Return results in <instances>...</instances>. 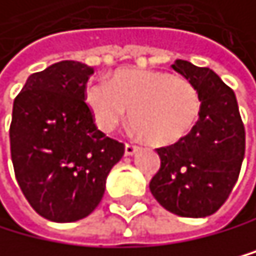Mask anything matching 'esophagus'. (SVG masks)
I'll list each match as a JSON object with an SVG mask.
<instances>
[{
    "instance_id": "1",
    "label": "esophagus",
    "mask_w": 256,
    "mask_h": 256,
    "mask_svg": "<svg viewBox=\"0 0 256 256\" xmlns=\"http://www.w3.org/2000/svg\"><path fill=\"white\" fill-rule=\"evenodd\" d=\"M137 150H138V146L136 144H132V142L126 144V154H127V156H132V154L136 153Z\"/></svg>"
}]
</instances>
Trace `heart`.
<instances>
[{
    "label": "heart",
    "instance_id": "heart-1",
    "mask_svg": "<svg viewBox=\"0 0 256 256\" xmlns=\"http://www.w3.org/2000/svg\"><path fill=\"white\" fill-rule=\"evenodd\" d=\"M90 114L103 132H112L130 114L140 137L152 145H172L198 122L200 93L184 77L163 70L122 69L85 93ZM132 112H130V110Z\"/></svg>",
    "mask_w": 256,
    "mask_h": 256
}]
</instances>
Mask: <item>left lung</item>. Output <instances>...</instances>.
I'll use <instances>...</instances> for the list:
<instances>
[{
    "label": "left lung",
    "mask_w": 256,
    "mask_h": 256,
    "mask_svg": "<svg viewBox=\"0 0 256 256\" xmlns=\"http://www.w3.org/2000/svg\"><path fill=\"white\" fill-rule=\"evenodd\" d=\"M172 69L200 93L198 122L178 144L156 148L161 166L150 192L163 208L184 218L216 213L237 182L245 154V129L232 88L212 69L176 60Z\"/></svg>",
    "instance_id": "obj_1"
}]
</instances>
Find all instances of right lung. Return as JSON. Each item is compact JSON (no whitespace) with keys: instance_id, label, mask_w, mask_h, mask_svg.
<instances>
[{"instance_id":"obj_1","label":"right lung","mask_w":256,"mask_h":256,"mask_svg":"<svg viewBox=\"0 0 256 256\" xmlns=\"http://www.w3.org/2000/svg\"><path fill=\"white\" fill-rule=\"evenodd\" d=\"M93 68L61 61L35 72L14 100L9 129L17 184L40 216L72 222L102 202L124 144L106 137L85 103Z\"/></svg>"}]
</instances>
